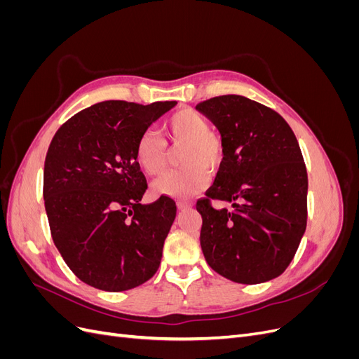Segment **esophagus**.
<instances>
[{
	"instance_id": "34e87169",
	"label": "esophagus",
	"mask_w": 359,
	"mask_h": 359,
	"mask_svg": "<svg viewBox=\"0 0 359 359\" xmlns=\"http://www.w3.org/2000/svg\"><path fill=\"white\" fill-rule=\"evenodd\" d=\"M177 206H178V210L184 211V210H190L193 205H191L190 202H178V203H177Z\"/></svg>"
}]
</instances>
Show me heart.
<instances>
[{"mask_svg":"<svg viewBox=\"0 0 359 359\" xmlns=\"http://www.w3.org/2000/svg\"><path fill=\"white\" fill-rule=\"evenodd\" d=\"M210 121L193 109H182L170 115L163 124V139L156 132L139 136L135 158L148 175L165 172L170 148H180L178 163L184 166L160 177L153 182L158 196L189 199L201 193L210 182V173H217L224 161V145L220 136L210 130Z\"/></svg>","mask_w":359,"mask_h":359,"instance_id":"b5f03b06","label":"heart"}]
</instances>
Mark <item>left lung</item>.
<instances>
[{"instance_id": "1", "label": "left lung", "mask_w": 359, "mask_h": 359, "mask_svg": "<svg viewBox=\"0 0 359 359\" xmlns=\"http://www.w3.org/2000/svg\"><path fill=\"white\" fill-rule=\"evenodd\" d=\"M196 109L219 128L224 161L199 199L201 247L208 265L235 283L273 280L292 262L307 226L309 178L285 118L243 95H220ZM211 198L232 201L215 210Z\"/></svg>"}]
</instances>
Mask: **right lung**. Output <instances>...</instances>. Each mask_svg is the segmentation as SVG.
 <instances>
[{"mask_svg": "<svg viewBox=\"0 0 359 359\" xmlns=\"http://www.w3.org/2000/svg\"><path fill=\"white\" fill-rule=\"evenodd\" d=\"M175 104L102 102L53 136L43 172L45 208L53 244L83 283L123 292L157 273L177 205L168 196L140 203L148 184L135 148Z\"/></svg>", "mask_w": 359, "mask_h": 359, "instance_id": "add662e5", "label": "right lung"}]
</instances>
